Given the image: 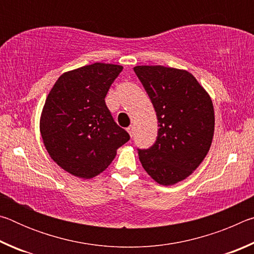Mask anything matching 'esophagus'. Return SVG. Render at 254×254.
I'll list each match as a JSON object with an SVG mask.
<instances>
[{
  "label": "esophagus",
  "instance_id": "obj_1",
  "mask_svg": "<svg viewBox=\"0 0 254 254\" xmlns=\"http://www.w3.org/2000/svg\"><path fill=\"white\" fill-rule=\"evenodd\" d=\"M127 132H128V134H130V135L132 136L133 133H134V126H130V127H128L127 128Z\"/></svg>",
  "mask_w": 254,
  "mask_h": 254
}]
</instances>
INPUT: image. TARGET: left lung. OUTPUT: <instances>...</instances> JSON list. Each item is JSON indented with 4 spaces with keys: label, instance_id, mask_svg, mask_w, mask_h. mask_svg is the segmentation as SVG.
Wrapping results in <instances>:
<instances>
[{
    "label": "left lung",
    "instance_id": "obj_1",
    "mask_svg": "<svg viewBox=\"0 0 254 254\" xmlns=\"http://www.w3.org/2000/svg\"><path fill=\"white\" fill-rule=\"evenodd\" d=\"M151 100L158 136L139 159L154 182L170 186L190 176L208 153L215 117L208 93L190 72L165 66H135Z\"/></svg>",
    "mask_w": 254,
    "mask_h": 254
}]
</instances>
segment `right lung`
I'll list each match as a JSON object with an SVG mask.
<instances>
[{"label": "right lung", "mask_w": 254, "mask_h": 254, "mask_svg": "<svg viewBox=\"0 0 254 254\" xmlns=\"http://www.w3.org/2000/svg\"><path fill=\"white\" fill-rule=\"evenodd\" d=\"M123 67L95 63L64 72L46 98L40 133L50 158L78 178L103 173L130 140L105 104L111 85Z\"/></svg>", "instance_id": "obj_1"}]
</instances>
